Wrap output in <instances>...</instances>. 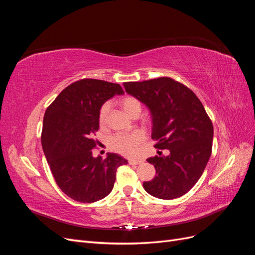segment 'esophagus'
<instances>
[{"mask_svg": "<svg viewBox=\"0 0 255 255\" xmlns=\"http://www.w3.org/2000/svg\"><path fill=\"white\" fill-rule=\"evenodd\" d=\"M142 163V159H129L128 164L129 165H139Z\"/></svg>", "mask_w": 255, "mask_h": 255, "instance_id": "1", "label": "esophagus"}]
</instances>
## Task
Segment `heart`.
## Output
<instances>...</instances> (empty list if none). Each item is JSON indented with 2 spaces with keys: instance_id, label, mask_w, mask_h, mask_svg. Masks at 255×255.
Masks as SVG:
<instances>
[{
  "instance_id": "heart-1",
  "label": "heart",
  "mask_w": 255,
  "mask_h": 255,
  "mask_svg": "<svg viewBox=\"0 0 255 255\" xmlns=\"http://www.w3.org/2000/svg\"><path fill=\"white\" fill-rule=\"evenodd\" d=\"M120 105L130 117H138L141 113V102L135 97L128 96L121 99ZM110 110V104L105 103L100 110V121L105 122L107 113ZM145 140V134L142 130H133L128 134L114 135L110 139L111 149L115 152L120 153L125 156H133L137 153L139 146Z\"/></svg>"
}]
</instances>
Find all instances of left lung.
I'll return each mask as SVG.
<instances>
[{
  "mask_svg": "<svg viewBox=\"0 0 255 255\" xmlns=\"http://www.w3.org/2000/svg\"><path fill=\"white\" fill-rule=\"evenodd\" d=\"M123 86L149 109L155 148L170 152L146 159L155 167L156 175L143 182L144 190L165 200L185 195L202 175L212 154L214 128L204 106L189 88L170 78L128 82Z\"/></svg>",
  "mask_w": 255,
  "mask_h": 255,
  "instance_id": "8db88e82",
  "label": "left lung"
}]
</instances>
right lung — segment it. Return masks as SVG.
Wrapping results in <instances>:
<instances>
[{
  "label": "right lung",
  "mask_w": 255,
  "mask_h": 255,
  "mask_svg": "<svg viewBox=\"0 0 255 255\" xmlns=\"http://www.w3.org/2000/svg\"><path fill=\"white\" fill-rule=\"evenodd\" d=\"M119 84L84 79L69 85L45 111L41 144L54 179L63 192L82 203L96 202L113 190L117 168L128 160L116 153L92 156L100 110Z\"/></svg>",
  "instance_id": "1"
}]
</instances>
